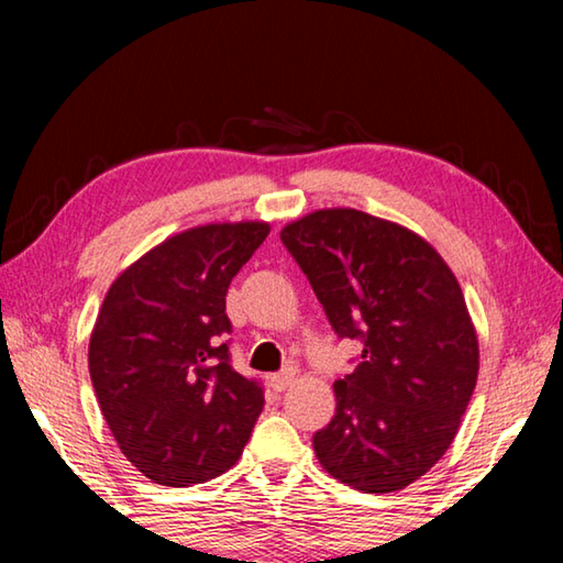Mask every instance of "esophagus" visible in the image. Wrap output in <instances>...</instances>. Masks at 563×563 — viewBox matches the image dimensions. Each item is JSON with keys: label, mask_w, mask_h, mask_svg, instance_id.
I'll return each instance as SVG.
<instances>
[{"label": "esophagus", "mask_w": 563, "mask_h": 563, "mask_svg": "<svg viewBox=\"0 0 563 563\" xmlns=\"http://www.w3.org/2000/svg\"><path fill=\"white\" fill-rule=\"evenodd\" d=\"M268 383L275 393H283V389H288L295 383V373L292 369H285V373H280V375H273Z\"/></svg>", "instance_id": "34e87169"}]
</instances>
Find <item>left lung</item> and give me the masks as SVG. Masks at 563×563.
<instances>
[{
	"mask_svg": "<svg viewBox=\"0 0 563 563\" xmlns=\"http://www.w3.org/2000/svg\"><path fill=\"white\" fill-rule=\"evenodd\" d=\"M280 241L338 338L362 342L316 456L352 489H405L450 450L479 375L460 283L424 238L355 208L308 213Z\"/></svg>",
	"mask_w": 563,
	"mask_h": 563,
	"instance_id": "8db88e82",
	"label": "left lung"
}]
</instances>
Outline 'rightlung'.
I'll return each mask as SVG.
<instances>
[{
  "label": "right lung",
  "instance_id": "add662e5",
  "mask_svg": "<svg viewBox=\"0 0 563 563\" xmlns=\"http://www.w3.org/2000/svg\"><path fill=\"white\" fill-rule=\"evenodd\" d=\"M268 233L263 221L188 228L129 265L103 298L91 385L119 450L156 484L216 479L251 440L265 397L231 367L225 292Z\"/></svg>",
  "mask_w": 563,
  "mask_h": 563
}]
</instances>
